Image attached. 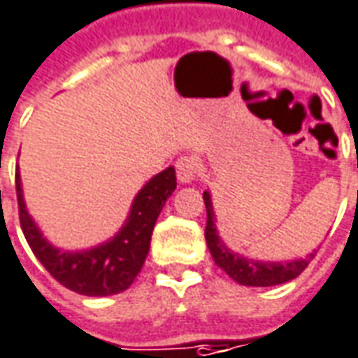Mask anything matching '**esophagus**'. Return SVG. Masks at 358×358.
Masks as SVG:
<instances>
[{
	"label": "esophagus",
	"instance_id": "34e87169",
	"mask_svg": "<svg viewBox=\"0 0 358 358\" xmlns=\"http://www.w3.org/2000/svg\"><path fill=\"white\" fill-rule=\"evenodd\" d=\"M198 174V162L192 157H180L176 162V176L182 184H192Z\"/></svg>",
	"mask_w": 358,
	"mask_h": 358
}]
</instances>
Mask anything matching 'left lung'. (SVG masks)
<instances>
[{
	"mask_svg": "<svg viewBox=\"0 0 358 358\" xmlns=\"http://www.w3.org/2000/svg\"><path fill=\"white\" fill-rule=\"evenodd\" d=\"M358 166V164H357ZM203 203L208 211V225H206V241H208V249L215 264L229 274L235 282H239L241 286H276L284 282L294 280L296 276H300L303 268L310 264L315 252L313 250L303 259H294L286 262H272V261H257L249 259L241 252H235L227 247V243L220 237L217 231V217L213 211V201L211 194L206 189L203 192Z\"/></svg>",
	"mask_w": 358,
	"mask_h": 358,
	"instance_id": "1",
	"label": "left lung"
}]
</instances>
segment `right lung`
I'll use <instances>...</instances> for the list:
<instances>
[{
  "mask_svg": "<svg viewBox=\"0 0 358 358\" xmlns=\"http://www.w3.org/2000/svg\"><path fill=\"white\" fill-rule=\"evenodd\" d=\"M19 220L27 243L46 271L68 290L82 296H111L127 290L145 264L150 235L166 199L176 189L174 166L148 180L131 203L121 229L92 249L64 250L55 247L27 210L21 174H15Z\"/></svg>",
  "mask_w": 358,
  "mask_h": 358,
  "instance_id": "1",
  "label": "right lung"
}]
</instances>
